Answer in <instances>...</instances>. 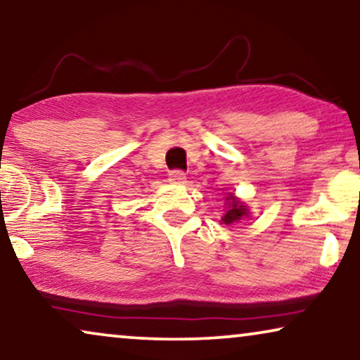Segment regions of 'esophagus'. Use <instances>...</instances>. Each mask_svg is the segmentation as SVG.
Masks as SVG:
<instances>
[{
    "mask_svg": "<svg viewBox=\"0 0 360 360\" xmlns=\"http://www.w3.org/2000/svg\"><path fill=\"white\" fill-rule=\"evenodd\" d=\"M185 172L181 170H172L169 174V180L172 181V184H184L185 181Z\"/></svg>",
    "mask_w": 360,
    "mask_h": 360,
    "instance_id": "1",
    "label": "esophagus"
}]
</instances>
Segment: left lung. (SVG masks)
<instances>
[{
  "instance_id": "1",
  "label": "left lung",
  "mask_w": 360,
  "mask_h": 360,
  "mask_svg": "<svg viewBox=\"0 0 360 360\" xmlns=\"http://www.w3.org/2000/svg\"><path fill=\"white\" fill-rule=\"evenodd\" d=\"M226 201H228V210H226V214L221 218V221H223L224 224L239 223L240 219L249 214L248 206H245L239 198H236L234 193H228Z\"/></svg>"
}]
</instances>
